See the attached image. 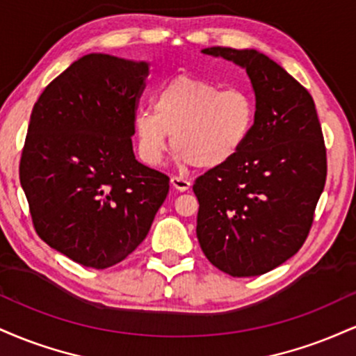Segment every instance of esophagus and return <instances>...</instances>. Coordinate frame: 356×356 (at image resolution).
I'll return each instance as SVG.
<instances>
[{"label": "esophagus", "instance_id": "1", "mask_svg": "<svg viewBox=\"0 0 356 356\" xmlns=\"http://www.w3.org/2000/svg\"><path fill=\"white\" fill-rule=\"evenodd\" d=\"M170 184H172L174 189H177L181 192H186L191 189V181H187V179H184V177H179V175H174V177L170 179Z\"/></svg>", "mask_w": 356, "mask_h": 356}]
</instances>
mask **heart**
Masks as SVG:
<instances>
[{
	"label": "heart",
	"instance_id": "1",
	"mask_svg": "<svg viewBox=\"0 0 356 356\" xmlns=\"http://www.w3.org/2000/svg\"><path fill=\"white\" fill-rule=\"evenodd\" d=\"M256 117V99L248 88L222 90L214 81L177 75L157 90L154 110H138L134 129L147 164L161 162L172 136L174 150L186 164L214 169L244 149Z\"/></svg>",
	"mask_w": 356,
	"mask_h": 356
}]
</instances>
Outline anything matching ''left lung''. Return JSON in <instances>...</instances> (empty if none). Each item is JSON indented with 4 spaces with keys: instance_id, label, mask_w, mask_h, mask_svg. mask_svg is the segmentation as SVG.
<instances>
[{
    "instance_id": "obj_1",
    "label": "left lung",
    "mask_w": 356,
    "mask_h": 356,
    "mask_svg": "<svg viewBox=\"0 0 356 356\" xmlns=\"http://www.w3.org/2000/svg\"><path fill=\"white\" fill-rule=\"evenodd\" d=\"M246 68L256 125L244 149L195 179L197 239L222 273L264 275L308 238L326 182V147L313 97L283 67L256 50H202Z\"/></svg>"
}]
</instances>
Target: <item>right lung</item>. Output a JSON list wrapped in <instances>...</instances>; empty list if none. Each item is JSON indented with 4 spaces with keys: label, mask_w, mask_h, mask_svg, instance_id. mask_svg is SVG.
Wrapping results in <instances>:
<instances>
[{
    "label": "right lung",
    "mask_w": 356,
    "mask_h": 356,
    "mask_svg": "<svg viewBox=\"0 0 356 356\" xmlns=\"http://www.w3.org/2000/svg\"><path fill=\"white\" fill-rule=\"evenodd\" d=\"M145 61L90 53L36 100L19 161L36 234L87 268L124 261L169 194L165 174L137 161L134 118Z\"/></svg>",
    "instance_id": "add662e5"
}]
</instances>
